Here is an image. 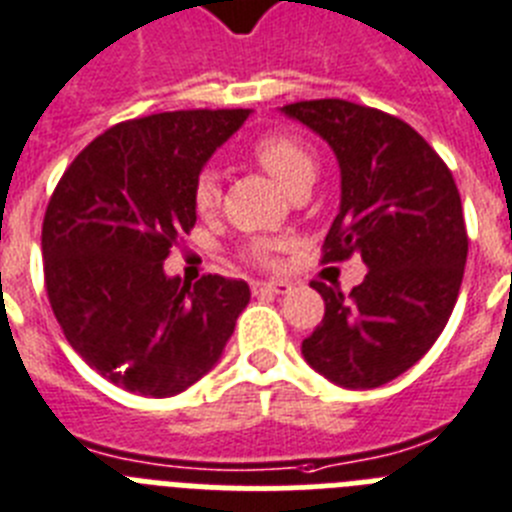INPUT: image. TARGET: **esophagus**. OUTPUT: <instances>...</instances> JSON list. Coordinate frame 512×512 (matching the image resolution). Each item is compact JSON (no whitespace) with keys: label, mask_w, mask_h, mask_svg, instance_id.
<instances>
[{"label":"esophagus","mask_w":512,"mask_h":512,"mask_svg":"<svg viewBox=\"0 0 512 512\" xmlns=\"http://www.w3.org/2000/svg\"><path fill=\"white\" fill-rule=\"evenodd\" d=\"M288 283L283 281H255L252 283V291L255 293H275V296H283V293H288Z\"/></svg>","instance_id":"esophagus-1"}]
</instances>
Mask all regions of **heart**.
<instances>
[{
  "label": "heart",
  "instance_id": "b5f03b06",
  "mask_svg": "<svg viewBox=\"0 0 512 512\" xmlns=\"http://www.w3.org/2000/svg\"><path fill=\"white\" fill-rule=\"evenodd\" d=\"M252 157L262 170L281 182L288 193H296L299 188H311L317 177V157L304 139L293 133H268L252 146ZM221 203V182L213 170L198 175L193 185V206L201 216H208L219 208ZM252 255L257 260H265L268 250L265 244H255Z\"/></svg>",
  "mask_w": 512,
  "mask_h": 512
}]
</instances>
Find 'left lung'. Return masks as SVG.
<instances>
[{
	"mask_svg": "<svg viewBox=\"0 0 512 512\" xmlns=\"http://www.w3.org/2000/svg\"><path fill=\"white\" fill-rule=\"evenodd\" d=\"M330 144L340 211L324 260L361 252L368 275L350 296L314 281L324 319L301 342L332 384L373 389L415 366L446 327L464 278V208L451 170L415 128L348 100L281 108Z\"/></svg>",
	"mask_w": 512,
	"mask_h": 512,
	"instance_id": "1",
	"label": "left lung"
}]
</instances>
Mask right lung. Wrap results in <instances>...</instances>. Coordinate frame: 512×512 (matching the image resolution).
I'll return each instance as SVG.
<instances>
[{"label": "right lung", "instance_id": "right-lung-1", "mask_svg": "<svg viewBox=\"0 0 512 512\" xmlns=\"http://www.w3.org/2000/svg\"><path fill=\"white\" fill-rule=\"evenodd\" d=\"M252 110H175L113 126L69 164L43 219V273L66 340L141 397H175L224 353L250 286L164 273L195 226L193 185Z\"/></svg>", "mask_w": 512, "mask_h": 512}]
</instances>
